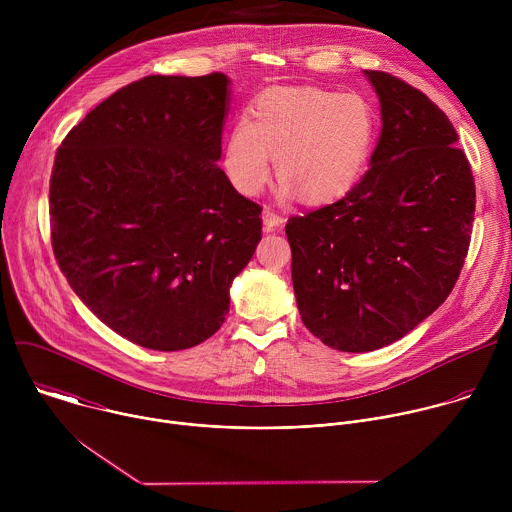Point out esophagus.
I'll use <instances>...</instances> for the list:
<instances>
[{"instance_id":"34e87169","label":"esophagus","mask_w":512,"mask_h":512,"mask_svg":"<svg viewBox=\"0 0 512 512\" xmlns=\"http://www.w3.org/2000/svg\"><path fill=\"white\" fill-rule=\"evenodd\" d=\"M261 218H263V229L265 231H275L277 227L283 225V216L279 212L271 210V208H263Z\"/></svg>"}]
</instances>
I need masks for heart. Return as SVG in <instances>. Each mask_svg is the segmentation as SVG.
Returning <instances> with one entry per match:
<instances>
[{"label": "heart", "mask_w": 512, "mask_h": 512, "mask_svg": "<svg viewBox=\"0 0 512 512\" xmlns=\"http://www.w3.org/2000/svg\"><path fill=\"white\" fill-rule=\"evenodd\" d=\"M377 131V109L360 93L271 87L233 125L223 168L237 192L257 196L269 182L273 156L283 194L324 204L362 178Z\"/></svg>", "instance_id": "heart-1"}]
</instances>
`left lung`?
Instances as JSON below:
<instances>
[{"mask_svg": "<svg viewBox=\"0 0 512 512\" xmlns=\"http://www.w3.org/2000/svg\"><path fill=\"white\" fill-rule=\"evenodd\" d=\"M364 77L383 121L369 172L338 202L285 225L302 322L342 352L393 344L446 302L476 206L448 115L387 72Z\"/></svg>", "mask_w": 512, "mask_h": 512, "instance_id": "left-lung-1", "label": "left lung"}]
</instances>
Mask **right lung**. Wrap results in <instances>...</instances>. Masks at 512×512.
<instances>
[{"mask_svg":"<svg viewBox=\"0 0 512 512\" xmlns=\"http://www.w3.org/2000/svg\"><path fill=\"white\" fill-rule=\"evenodd\" d=\"M231 81L152 75L72 127L50 178L60 271L119 336L152 350L210 338L261 241V206L218 168Z\"/></svg>","mask_w":512,"mask_h":512,"instance_id":"obj_1","label":"right lung"}]
</instances>
